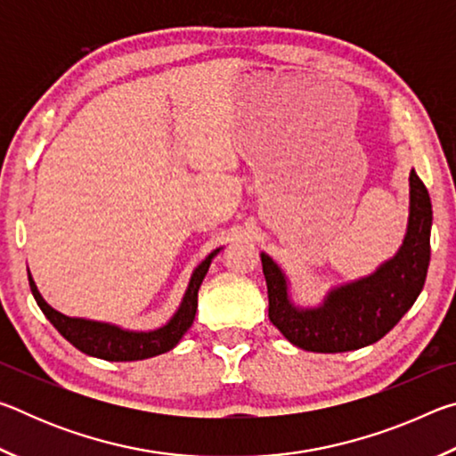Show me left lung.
<instances>
[{"mask_svg":"<svg viewBox=\"0 0 456 456\" xmlns=\"http://www.w3.org/2000/svg\"><path fill=\"white\" fill-rule=\"evenodd\" d=\"M430 225L428 191L412 171L411 215L396 257L386 261L374 275L334 289L315 310L291 305L281 269L261 253L269 320L293 346L307 352H350L378 342L403 320L424 288L430 261Z\"/></svg>","mask_w":456,"mask_h":456,"instance_id":"left-lung-1","label":"left lung"}]
</instances>
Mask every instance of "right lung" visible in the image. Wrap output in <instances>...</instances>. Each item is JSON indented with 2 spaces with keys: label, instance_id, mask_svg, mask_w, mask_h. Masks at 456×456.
Masks as SVG:
<instances>
[{
  "label": "right lung",
  "instance_id": "1",
  "mask_svg": "<svg viewBox=\"0 0 456 456\" xmlns=\"http://www.w3.org/2000/svg\"><path fill=\"white\" fill-rule=\"evenodd\" d=\"M217 251L219 249H215L211 256L195 269V273L191 277L189 289L183 297V304L179 307V312L173 315V320L168 322L167 326L154 331H126L117 326H110V323L68 318V315L56 312L52 305L44 302V297L40 296V291H37L32 275L29 273H28V280H29V289H32L36 302L40 305V310L44 312L45 318L50 320L52 326L56 328L60 334L74 346V348L88 354V356L110 360V362L144 360V358H152V356H159V354L173 350L175 346L179 344V339L184 336V331L191 328V323L195 320V314H197L199 288L200 283H203L207 272H209L211 259L217 256Z\"/></svg>",
  "mask_w": 456,
  "mask_h": 456
}]
</instances>
